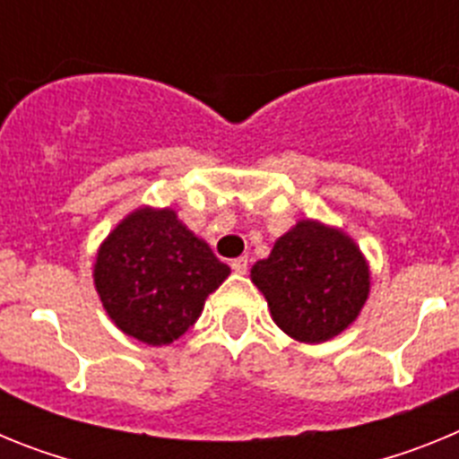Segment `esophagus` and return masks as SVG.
I'll list each match as a JSON object with an SVG mask.
<instances>
[{
  "label": "esophagus",
  "mask_w": 459,
  "mask_h": 459,
  "mask_svg": "<svg viewBox=\"0 0 459 459\" xmlns=\"http://www.w3.org/2000/svg\"><path fill=\"white\" fill-rule=\"evenodd\" d=\"M232 271L234 273H246V271H248V257H237V259H232Z\"/></svg>",
  "instance_id": "1"
}]
</instances>
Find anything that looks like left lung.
<instances>
[{
  "label": "left lung",
  "mask_w": 459,
  "mask_h": 459,
  "mask_svg": "<svg viewBox=\"0 0 459 459\" xmlns=\"http://www.w3.org/2000/svg\"><path fill=\"white\" fill-rule=\"evenodd\" d=\"M271 317L290 338L319 344L356 322L370 294V266L342 230L299 221L250 269Z\"/></svg>",
  "instance_id": "8db88e82"
}]
</instances>
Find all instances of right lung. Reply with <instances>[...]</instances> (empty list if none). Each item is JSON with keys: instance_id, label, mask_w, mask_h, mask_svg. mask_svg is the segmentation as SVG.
<instances>
[{"instance_id": "add662e5", "label": "right lung", "mask_w": 459, "mask_h": 459, "mask_svg": "<svg viewBox=\"0 0 459 459\" xmlns=\"http://www.w3.org/2000/svg\"><path fill=\"white\" fill-rule=\"evenodd\" d=\"M230 266L172 209L142 206L100 243L93 285L109 319L152 347L184 335Z\"/></svg>"}]
</instances>
